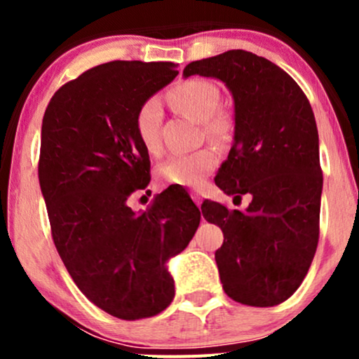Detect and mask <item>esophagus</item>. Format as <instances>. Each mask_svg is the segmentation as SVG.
<instances>
[{"label":"esophagus","mask_w":359,"mask_h":359,"mask_svg":"<svg viewBox=\"0 0 359 359\" xmlns=\"http://www.w3.org/2000/svg\"><path fill=\"white\" fill-rule=\"evenodd\" d=\"M192 199L196 201L197 205H201V203H203V196H201L199 191H194V192H192Z\"/></svg>","instance_id":"esophagus-1"}]
</instances>
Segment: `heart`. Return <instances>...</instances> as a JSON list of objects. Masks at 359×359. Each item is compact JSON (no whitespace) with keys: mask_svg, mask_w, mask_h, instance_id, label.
<instances>
[{"mask_svg":"<svg viewBox=\"0 0 359 359\" xmlns=\"http://www.w3.org/2000/svg\"><path fill=\"white\" fill-rule=\"evenodd\" d=\"M168 100L177 109L204 123L205 135L216 142L228 138L231 123L226 114L219 113L221 94L212 82L204 79H191L182 82L168 94ZM160 125H162V106L158 100H148L137 113V133L140 142L150 154L160 150ZM219 162V155L211 147L197 150L194 154L174 155L158 168L160 179L165 184L199 187L205 175L211 174Z\"/></svg>","mask_w":359,"mask_h":359,"instance_id":"b5f03b06","label":"heart"}]
</instances>
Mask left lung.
<instances>
[{"label": "left lung", "mask_w": 359, "mask_h": 359, "mask_svg": "<svg viewBox=\"0 0 359 359\" xmlns=\"http://www.w3.org/2000/svg\"><path fill=\"white\" fill-rule=\"evenodd\" d=\"M191 76L219 79L231 93L234 140L214 182L234 199L251 196L246 211L201 205L224 234L216 251L222 288L245 306H278L306 278L319 241L323 170L311 102L283 69L246 50L191 62Z\"/></svg>", "instance_id": "1"}]
</instances>
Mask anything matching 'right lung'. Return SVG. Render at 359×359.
<instances>
[{
	"label": "right lung",
	"mask_w": 359,
	"mask_h": 359,
	"mask_svg": "<svg viewBox=\"0 0 359 359\" xmlns=\"http://www.w3.org/2000/svg\"><path fill=\"white\" fill-rule=\"evenodd\" d=\"M172 62L113 60L64 84L45 109L39 180L52 238L76 285L125 320L156 316L174 299L167 262L185 250L201 211L168 187L147 211L130 196L150 182L137 113L179 72Z\"/></svg>",
	"instance_id": "add662e5"
}]
</instances>
